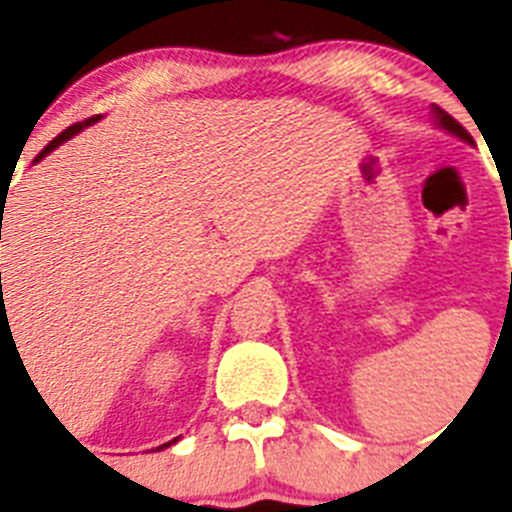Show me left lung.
Returning <instances> with one entry per match:
<instances>
[{
    "label": "left lung",
    "instance_id": "1",
    "mask_svg": "<svg viewBox=\"0 0 512 512\" xmlns=\"http://www.w3.org/2000/svg\"><path fill=\"white\" fill-rule=\"evenodd\" d=\"M433 117H436V125H438V128H441V130H446V133H454L456 138L467 140V143H474L472 135H469L467 130L461 128L459 122H456L454 117L449 115V112L441 110V107H438V104H433Z\"/></svg>",
    "mask_w": 512,
    "mask_h": 512
}]
</instances>
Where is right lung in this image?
<instances>
[{
	"mask_svg": "<svg viewBox=\"0 0 512 512\" xmlns=\"http://www.w3.org/2000/svg\"><path fill=\"white\" fill-rule=\"evenodd\" d=\"M97 120H99V115H97V117H89V120H84V122H74L71 128H66L61 135H56V138H53L51 143H48V146H45L43 151L38 153V158H35V164H38L40 158L48 156V153H51V151H56V148L61 146V143H66V140H69V138H74L76 133H81V130H84V128H89V125H94V122H97ZM171 443H176V438H174V441L164 443V446H158V449H166V446H171Z\"/></svg>",
	"mask_w": 512,
	"mask_h": 512,
	"instance_id": "add662e5",
	"label": "right lung"
}]
</instances>
